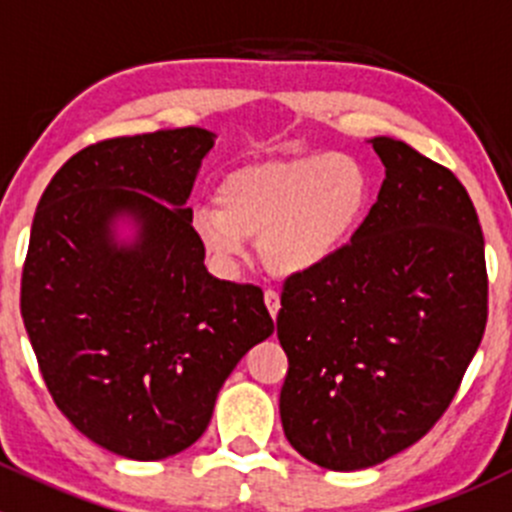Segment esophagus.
I'll use <instances>...</instances> for the list:
<instances>
[{
  "mask_svg": "<svg viewBox=\"0 0 512 512\" xmlns=\"http://www.w3.org/2000/svg\"><path fill=\"white\" fill-rule=\"evenodd\" d=\"M265 304H267V312L272 314V319H277V312H280V294H277L275 289H267Z\"/></svg>",
  "mask_w": 512,
  "mask_h": 512,
  "instance_id": "esophagus-1",
  "label": "esophagus"
}]
</instances>
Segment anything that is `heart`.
<instances>
[{"label":"heart","instance_id":"1","mask_svg":"<svg viewBox=\"0 0 512 512\" xmlns=\"http://www.w3.org/2000/svg\"><path fill=\"white\" fill-rule=\"evenodd\" d=\"M374 178L352 153L255 160L218 185V205L190 215L195 240L218 265L232 267L260 240L275 275L312 272L337 257L364 225Z\"/></svg>","mask_w":512,"mask_h":512}]
</instances>
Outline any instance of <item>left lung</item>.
<instances>
[{
    "mask_svg": "<svg viewBox=\"0 0 512 512\" xmlns=\"http://www.w3.org/2000/svg\"><path fill=\"white\" fill-rule=\"evenodd\" d=\"M347 247L282 289L277 339L287 441L329 471H361L446 414L488 322L483 230L461 180L404 141Z\"/></svg>",
    "mask_w": 512,
    "mask_h": 512,
    "instance_id": "1",
    "label": "left lung"
}]
</instances>
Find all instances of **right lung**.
<instances>
[{"label": "right lung", "instance_id": "1", "mask_svg": "<svg viewBox=\"0 0 512 512\" xmlns=\"http://www.w3.org/2000/svg\"><path fill=\"white\" fill-rule=\"evenodd\" d=\"M205 128L108 138L71 156L36 205L22 317L59 411L116 456L160 461L208 428L237 361L275 332L255 285L203 265L185 208ZM139 225L131 246L112 223Z\"/></svg>", "mask_w": 512, "mask_h": 512}]
</instances>
